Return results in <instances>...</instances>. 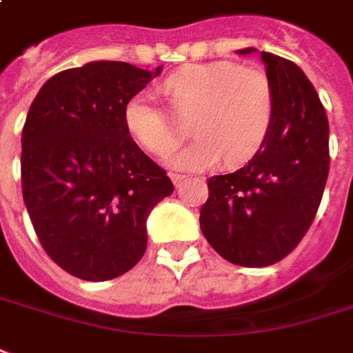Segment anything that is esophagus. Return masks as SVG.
Here are the masks:
<instances>
[{"instance_id": "esophagus-1", "label": "esophagus", "mask_w": 353, "mask_h": 353, "mask_svg": "<svg viewBox=\"0 0 353 353\" xmlns=\"http://www.w3.org/2000/svg\"><path fill=\"white\" fill-rule=\"evenodd\" d=\"M169 176H171V180H173L174 186H180V184L186 180V176H184V174H179V173H169Z\"/></svg>"}]
</instances>
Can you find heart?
<instances>
[{
	"instance_id": "obj_1",
	"label": "heart",
	"mask_w": 353,
	"mask_h": 353,
	"mask_svg": "<svg viewBox=\"0 0 353 353\" xmlns=\"http://www.w3.org/2000/svg\"><path fill=\"white\" fill-rule=\"evenodd\" d=\"M165 92L180 119H190L197 139L167 158L182 171H203L223 158L240 163L255 154L274 119V89L264 70L232 61H212L180 68L165 81ZM124 124L145 150L171 152L182 130L141 91L124 105Z\"/></svg>"
}]
</instances>
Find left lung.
Wrapping results in <instances>:
<instances>
[{"instance_id":"obj_1","label":"left lung","mask_w":353,"mask_h":353,"mask_svg":"<svg viewBox=\"0 0 353 353\" xmlns=\"http://www.w3.org/2000/svg\"><path fill=\"white\" fill-rule=\"evenodd\" d=\"M261 59L274 89L270 132L245 165L208 179L199 217L212 248L245 268L275 264L301 242L330 173V124L312 83L292 61L268 52Z\"/></svg>"}]
</instances>
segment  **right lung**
Listing matches in <instances>:
<instances>
[{
    "instance_id": "right-lung-1",
    "label": "right lung",
    "mask_w": 353,
    "mask_h": 353,
    "mask_svg": "<svg viewBox=\"0 0 353 353\" xmlns=\"http://www.w3.org/2000/svg\"><path fill=\"white\" fill-rule=\"evenodd\" d=\"M161 72L92 61L41 87L22 130V193L50 259L74 277L126 274L147 249V217L173 182L132 139L124 105Z\"/></svg>"
}]
</instances>
